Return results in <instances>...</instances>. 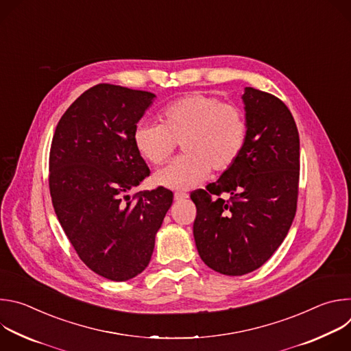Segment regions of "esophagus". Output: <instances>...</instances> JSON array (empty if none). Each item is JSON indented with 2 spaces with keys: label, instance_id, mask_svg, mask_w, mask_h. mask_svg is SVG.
Segmentation results:
<instances>
[{
  "label": "esophagus",
  "instance_id": "1",
  "mask_svg": "<svg viewBox=\"0 0 351 351\" xmlns=\"http://www.w3.org/2000/svg\"><path fill=\"white\" fill-rule=\"evenodd\" d=\"M189 195H187V193H184V191H176L175 193V199L176 202H179V199H184V198H187Z\"/></svg>",
  "mask_w": 351,
  "mask_h": 351
}]
</instances>
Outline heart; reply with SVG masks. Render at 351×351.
I'll return each instance as SVG.
<instances>
[{
	"label": "heart",
	"mask_w": 351,
	"mask_h": 351,
	"mask_svg": "<svg viewBox=\"0 0 351 351\" xmlns=\"http://www.w3.org/2000/svg\"><path fill=\"white\" fill-rule=\"evenodd\" d=\"M160 123H140L133 133L138 154L156 167L165 164L182 145L183 157L157 172V184L191 189L204 182L210 169L223 173L240 160L248 140V122L236 106L191 93L167 104Z\"/></svg>",
	"instance_id": "obj_1"
}]
</instances>
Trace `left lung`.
<instances>
[{
    "instance_id": "1",
    "label": "left lung",
    "mask_w": 351,
    "mask_h": 351,
    "mask_svg": "<svg viewBox=\"0 0 351 351\" xmlns=\"http://www.w3.org/2000/svg\"><path fill=\"white\" fill-rule=\"evenodd\" d=\"M243 101L248 140L240 160L190 194L198 254L229 276L253 272L272 257L291 226L298 197L300 138L291 112L278 97L253 87L244 88Z\"/></svg>"
}]
</instances>
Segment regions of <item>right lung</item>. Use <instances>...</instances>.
<instances>
[{"label":"right lung","mask_w":351,"mask_h":351,"mask_svg":"<svg viewBox=\"0 0 351 351\" xmlns=\"http://www.w3.org/2000/svg\"><path fill=\"white\" fill-rule=\"evenodd\" d=\"M154 97L93 86L65 111L49 149L48 184L58 221L79 258L115 282L145 269L173 202L162 186L128 194L149 175L133 133Z\"/></svg>","instance_id":"right-lung-1"}]
</instances>
